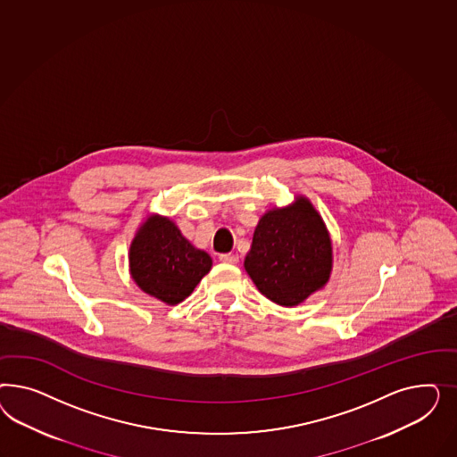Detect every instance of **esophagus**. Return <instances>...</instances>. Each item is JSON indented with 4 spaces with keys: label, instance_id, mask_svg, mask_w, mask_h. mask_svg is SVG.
Instances as JSON below:
<instances>
[{
    "label": "esophagus",
    "instance_id": "1",
    "mask_svg": "<svg viewBox=\"0 0 457 457\" xmlns=\"http://www.w3.org/2000/svg\"><path fill=\"white\" fill-rule=\"evenodd\" d=\"M220 260H221L222 263H239V256H237V254H233V253H229V254H221V256H220Z\"/></svg>",
    "mask_w": 457,
    "mask_h": 457
}]
</instances>
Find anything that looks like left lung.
Wrapping results in <instances>:
<instances>
[{
    "label": "left lung",
    "instance_id": "obj_1",
    "mask_svg": "<svg viewBox=\"0 0 457 457\" xmlns=\"http://www.w3.org/2000/svg\"><path fill=\"white\" fill-rule=\"evenodd\" d=\"M332 237L312 201L296 195L264 212L254 228L245 270L264 296L296 306L321 290L332 275Z\"/></svg>",
    "mask_w": 457,
    "mask_h": 457
}]
</instances>
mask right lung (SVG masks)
I'll return each mask as SVG.
<instances>
[{"label":"right lung","instance_id":"obj_1","mask_svg":"<svg viewBox=\"0 0 457 457\" xmlns=\"http://www.w3.org/2000/svg\"><path fill=\"white\" fill-rule=\"evenodd\" d=\"M211 266L206 251L193 246L176 222L155 212L138 226L129 248L130 277L140 290L166 304L186 300Z\"/></svg>","mask_w":457,"mask_h":457}]
</instances>
